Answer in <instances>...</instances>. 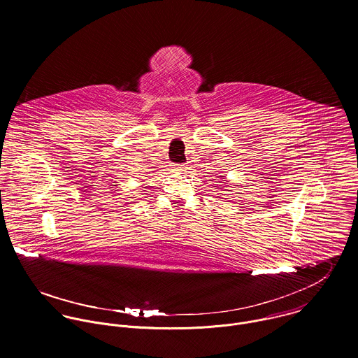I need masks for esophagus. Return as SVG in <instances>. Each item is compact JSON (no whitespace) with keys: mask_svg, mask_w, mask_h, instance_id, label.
Segmentation results:
<instances>
[{"mask_svg":"<svg viewBox=\"0 0 358 358\" xmlns=\"http://www.w3.org/2000/svg\"><path fill=\"white\" fill-rule=\"evenodd\" d=\"M175 169H176V171H185V169H186V165H175Z\"/></svg>","mask_w":358,"mask_h":358,"instance_id":"esophagus-1","label":"esophagus"}]
</instances>
